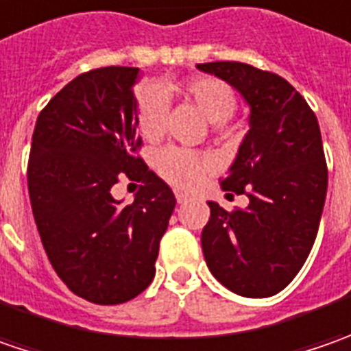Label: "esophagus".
<instances>
[{
  "mask_svg": "<svg viewBox=\"0 0 351 351\" xmlns=\"http://www.w3.org/2000/svg\"><path fill=\"white\" fill-rule=\"evenodd\" d=\"M176 199H178V203H185V201H187V195L182 193V191H176Z\"/></svg>",
  "mask_w": 351,
  "mask_h": 351,
  "instance_id": "1",
  "label": "esophagus"
}]
</instances>
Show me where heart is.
I'll return each instance as SVG.
<instances>
[{
    "instance_id": "1",
    "label": "heart",
    "mask_w": 351,
    "mask_h": 351,
    "mask_svg": "<svg viewBox=\"0 0 351 351\" xmlns=\"http://www.w3.org/2000/svg\"><path fill=\"white\" fill-rule=\"evenodd\" d=\"M173 86L164 88H142L136 93V128L146 141H156L164 134L168 99L166 95L176 91ZM187 99L195 103L201 113L217 123L221 128L236 113L238 97L226 82L215 75H195L185 80L180 88ZM156 171L180 189H191L203 180L205 173L215 168V160L205 152L187 150L180 146H166L154 158Z\"/></svg>"
}]
</instances>
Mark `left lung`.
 <instances>
[{
    "label": "left lung",
    "mask_w": 351,
    "mask_h": 351,
    "mask_svg": "<svg viewBox=\"0 0 351 351\" xmlns=\"http://www.w3.org/2000/svg\"><path fill=\"white\" fill-rule=\"evenodd\" d=\"M248 101L250 130L224 191L248 195L246 209L209 201L201 232L210 274L242 297H271L299 274L315 244L328 187L317 115L281 75L242 62H207ZM232 195V193H228Z\"/></svg>",
    "instance_id": "1"
}]
</instances>
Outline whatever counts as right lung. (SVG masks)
I'll use <instances>...</instances> for the list:
<instances>
[{
	"label": "right lung",
	"mask_w": 351,
	"mask_h": 351,
	"mask_svg": "<svg viewBox=\"0 0 351 351\" xmlns=\"http://www.w3.org/2000/svg\"><path fill=\"white\" fill-rule=\"evenodd\" d=\"M136 75L109 66L74 77L38 113L31 142L27 185L45 252L68 289L95 304L127 303L152 283L176 207L141 156ZM125 177L141 187L123 208L110 187Z\"/></svg>",
	"instance_id": "obj_1"
}]
</instances>
